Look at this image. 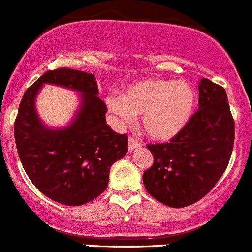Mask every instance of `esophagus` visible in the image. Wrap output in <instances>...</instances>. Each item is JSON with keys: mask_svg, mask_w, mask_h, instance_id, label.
Returning <instances> with one entry per match:
<instances>
[{"mask_svg": "<svg viewBox=\"0 0 252 252\" xmlns=\"http://www.w3.org/2000/svg\"><path fill=\"white\" fill-rule=\"evenodd\" d=\"M141 146V142L137 141L136 138H133V137H129L128 138V151H133L134 148H137V147Z\"/></svg>", "mask_w": 252, "mask_h": 252, "instance_id": "1", "label": "esophagus"}]
</instances>
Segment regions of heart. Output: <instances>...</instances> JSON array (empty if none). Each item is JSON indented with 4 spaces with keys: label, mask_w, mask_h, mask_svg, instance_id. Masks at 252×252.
Instances as JSON below:
<instances>
[{
    "label": "heart",
    "mask_w": 252,
    "mask_h": 252,
    "mask_svg": "<svg viewBox=\"0 0 252 252\" xmlns=\"http://www.w3.org/2000/svg\"><path fill=\"white\" fill-rule=\"evenodd\" d=\"M109 110L121 123L131 124L142 115V127L154 141L166 142L178 136L195 110L196 95L186 82L147 79L129 87L123 98H109Z\"/></svg>",
    "instance_id": "heart-1"
}]
</instances>
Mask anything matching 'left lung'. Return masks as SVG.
<instances>
[{"label": "left lung", "mask_w": 252, "mask_h": 252, "mask_svg": "<svg viewBox=\"0 0 252 252\" xmlns=\"http://www.w3.org/2000/svg\"><path fill=\"white\" fill-rule=\"evenodd\" d=\"M198 110L185 128L166 143L147 144L153 164L143 173L152 197L174 208L205 197L230 160L235 127L225 89L202 78Z\"/></svg>", "instance_id": "1"}]
</instances>
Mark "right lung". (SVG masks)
Returning <instances> with one entry per match:
<instances>
[{"mask_svg": "<svg viewBox=\"0 0 252 252\" xmlns=\"http://www.w3.org/2000/svg\"><path fill=\"white\" fill-rule=\"evenodd\" d=\"M42 83L79 90L82 108L64 130H47L33 101ZM95 77L60 67L49 69L24 93L14 121L17 151L27 175L40 192L66 206L91 202L105 191L110 168L128 149V137L106 125L105 103L98 96Z\"/></svg>", "mask_w": 252, "mask_h": 252, "instance_id": "add662e5", "label": "right lung"}]
</instances>
